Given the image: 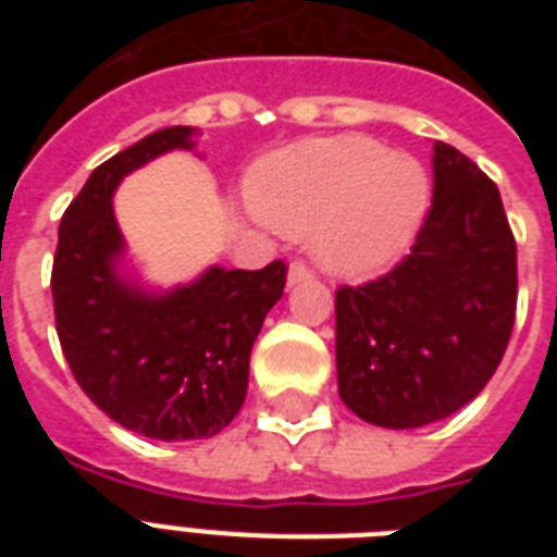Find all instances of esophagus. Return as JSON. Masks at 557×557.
I'll use <instances>...</instances> for the list:
<instances>
[{"instance_id":"34e87169","label":"esophagus","mask_w":557,"mask_h":557,"mask_svg":"<svg viewBox=\"0 0 557 557\" xmlns=\"http://www.w3.org/2000/svg\"><path fill=\"white\" fill-rule=\"evenodd\" d=\"M312 277V271H309V265L300 260H295L292 265H288V286H297V283H304V280Z\"/></svg>"}]
</instances>
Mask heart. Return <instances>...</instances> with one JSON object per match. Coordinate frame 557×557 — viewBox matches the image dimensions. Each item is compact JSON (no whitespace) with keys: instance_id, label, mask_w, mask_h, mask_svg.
I'll return each mask as SVG.
<instances>
[{"instance_id":"1","label":"heart","mask_w":557,"mask_h":557,"mask_svg":"<svg viewBox=\"0 0 557 557\" xmlns=\"http://www.w3.org/2000/svg\"><path fill=\"white\" fill-rule=\"evenodd\" d=\"M428 193L413 156L364 135L295 144L245 178L253 213L283 234L309 231L318 262L341 277H370L398 260L422 225Z\"/></svg>"}]
</instances>
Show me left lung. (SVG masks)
Masks as SVG:
<instances>
[{
  "mask_svg": "<svg viewBox=\"0 0 557 557\" xmlns=\"http://www.w3.org/2000/svg\"><path fill=\"white\" fill-rule=\"evenodd\" d=\"M518 248L500 190L457 147L433 144V201L405 260L335 295L344 405L407 431L440 422L488 384L509 347Z\"/></svg>",
  "mask_w": 557,
  "mask_h": 557,
  "instance_id": "8db88e82",
  "label": "left lung"
}]
</instances>
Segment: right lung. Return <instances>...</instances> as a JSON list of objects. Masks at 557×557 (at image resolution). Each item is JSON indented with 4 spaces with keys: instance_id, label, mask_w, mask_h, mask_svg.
I'll return each mask as SVG.
<instances>
[{
    "instance_id": "add662e5",
    "label": "right lung",
    "mask_w": 557,
    "mask_h": 557,
    "mask_svg": "<svg viewBox=\"0 0 557 557\" xmlns=\"http://www.w3.org/2000/svg\"><path fill=\"white\" fill-rule=\"evenodd\" d=\"M193 126H168L98 170L60 219L51 295L63 356L95 405L126 431L161 442L208 440L231 424L248 389V358L286 265H210L176 288L144 286L126 269L112 196L133 170L196 147Z\"/></svg>"
}]
</instances>
